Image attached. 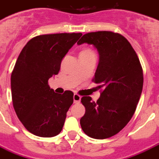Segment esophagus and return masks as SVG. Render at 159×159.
I'll return each mask as SVG.
<instances>
[{"instance_id": "esophagus-1", "label": "esophagus", "mask_w": 159, "mask_h": 159, "mask_svg": "<svg viewBox=\"0 0 159 159\" xmlns=\"http://www.w3.org/2000/svg\"><path fill=\"white\" fill-rule=\"evenodd\" d=\"M81 100V97L80 95H79L77 93H75L74 94V103H80Z\"/></svg>"}]
</instances>
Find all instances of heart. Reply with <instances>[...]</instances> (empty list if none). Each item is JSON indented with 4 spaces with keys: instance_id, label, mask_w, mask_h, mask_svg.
Here are the masks:
<instances>
[{
    "instance_id": "1",
    "label": "heart",
    "mask_w": 159,
    "mask_h": 159,
    "mask_svg": "<svg viewBox=\"0 0 159 159\" xmlns=\"http://www.w3.org/2000/svg\"><path fill=\"white\" fill-rule=\"evenodd\" d=\"M91 54H93V52L90 49H88V48H85V49H83L81 50L80 53V55H91Z\"/></svg>"
}]
</instances>
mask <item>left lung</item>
<instances>
[{"label":"left lung","mask_w":159,"mask_h":159,"mask_svg":"<svg viewBox=\"0 0 159 159\" xmlns=\"http://www.w3.org/2000/svg\"><path fill=\"white\" fill-rule=\"evenodd\" d=\"M83 43L99 51L93 82L99 84L100 97L96 102L82 97L85 114L80 119L81 128L89 137L108 139L121 131L134 114L143 84L142 66L131 44L119 33H87L77 44Z\"/></svg>","instance_id":"1"}]
</instances>
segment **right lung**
<instances>
[{
    "label": "right lung",
    "mask_w": 159,
    "mask_h": 159,
    "mask_svg": "<svg viewBox=\"0 0 159 159\" xmlns=\"http://www.w3.org/2000/svg\"><path fill=\"white\" fill-rule=\"evenodd\" d=\"M81 35H37L20 53L11 77L12 103L20 121L33 134L50 138L62 130L66 113L74 102V93H55L48 80L59 73L61 60Z\"/></svg>",
    "instance_id": "1"
}]
</instances>
